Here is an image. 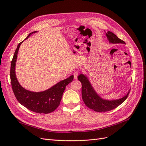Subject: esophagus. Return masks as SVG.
Returning <instances> with one entry per match:
<instances>
[{"label": "esophagus", "instance_id": "obj_1", "mask_svg": "<svg viewBox=\"0 0 146 146\" xmlns=\"http://www.w3.org/2000/svg\"><path fill=\"white\" fill-rule=\"evenodd\" d=\"M73 75H74V78H75V79H77V77H78V73L77 72H74V74H73Z\"/></svg>", "mask_w": 146, "mask_h": 146}]
</instances>
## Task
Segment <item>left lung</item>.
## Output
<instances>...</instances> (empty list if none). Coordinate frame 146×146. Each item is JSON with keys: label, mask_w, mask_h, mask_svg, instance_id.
<instances>
[{"label": "left lung", "mask_w": 146, "mask_h": 146, "mask_svg": "<svg viewBox=\"0 0 146 146\" xmlns=\"http://www.w3.org/2000/svg\"><path fill=\"white\" fill-rule=\"evenodd\" d=\"M106 35L110 42L113 44H125L124 41L119 39L111 32L108 31L106 33ZM78 79L82 83V96L84 103L88 108L97 112L108 111L116 108L126 100L130 92L129 91L125 96L119 99L113 100H105L102 99L96 93L86 76L80 74L78 76Z\"/></svg>", "instance_id": "left-lung-1"}]
</instances>
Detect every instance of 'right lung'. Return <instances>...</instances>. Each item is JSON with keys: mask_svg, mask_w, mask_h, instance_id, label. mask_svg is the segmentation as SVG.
Returning <instances> with one entry per match:
<instances>
[{"mask_svg": "<svg viewBox=\"0 0 146 146\" xmlns=\"http://www.w3.org/2000/svg\"><path fill=\"white\" fill-rule=\"evenodd\" d=\"M36 32H37L30 33L26 39L30 35ZM23 42H21L17 46L11 63L10 79L13 91L17 101L30 111L44 114L52 113L59 106L66 86L73 80L74 76L58 82L44 91L36 92L24 89L17 81L15 72L17 53Z\"/></svg>", "mask_w": 146, "mask_h": 146, "instance_id": "obj_1", "label": "right lung"}]
</instances>
